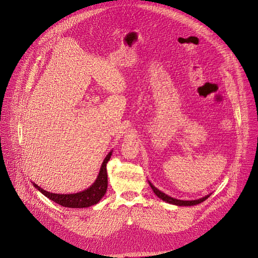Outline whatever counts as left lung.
<instances>
[{"label": "left lung", "instance_id": "left-lung-1", "mask_svg": "<svg viewBox=\"0 0 258 258\" xmlns=\"http://www.w3.org/2000/svg\"><path fill=\"white\" fill-rule=\"evenodd\" d=\"M148 183H150V186L152 187L153 191L155 192V195H156L158 198H160L161 200H163V201L166 202V203H169V204L178 205V206H194V205H198V204H200V203L204 202L206 199H208L209 196H210V195H208V196H206V197H204V198L198 199V200H194V201H182V200H177V199L171 198V197L165 195L164 192L160 191L159 189H157L151 182H148Z\"/></svg>", "mask_w": 258, "mask_h": 258}]
</instances>
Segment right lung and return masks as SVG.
Wrapping results in <instances>:
<instances>
[{
	"label": "right lung",
	"mask_w": 258,
	"mask_h": 258,
	"mask_svg": "<svg viewBox=\"0 0 258 258\" xmlns=\"http://www.w3.org/2000/svg\"><path fill=\"white\" fill-rule=\"evenodd\" d=\"M112 156V152L107 154L105 159L102 162V165L100 167V171L98 173V177L88 189H85L84 191H80L77 194H70V195H58V194H52L44 190L38 185L33 183L34 187L42 192L45 197L52 200L53 202L57 203V204L68 207V208H86L93 206L102 199L105 195L106 188H107V173H106V163L110 160Z\"/></svg>",
	"instance_id": "add662e5"
}]
</instances>
